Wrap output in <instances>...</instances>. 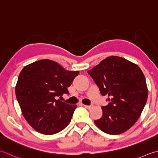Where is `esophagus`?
I'll list each match as a JSON object with an SVG mask.
<instances>
[{"label":"esophagus","mask_w":158,"mask_h":158,"mask_svg":"<svg viewBox=\"0 0 158 158\" xmlns=\"http://www.w3.org/2000/svg\"><path fill=\"white\" fill-rule=\"evenodd\" d=\"M84 106L86 109H90L91 108H92V107L94 106V105H83Z\"/></svg>","instance_id":"1"}]
</instances>
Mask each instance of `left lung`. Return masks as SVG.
I'll return each mask as SVG.
<instances>
[{
  "instance_id": "1",
  "label": "left lung",
  "mask_w": 158,
  "mask_h": 158,
  "mask_svg": "<svg viewBox=\"0 0 158 158\" xmlns=\"http://www.w3.org/2000/svg\"><path fill=\"white\" fill-rule=\"evenodd\" d=\"M102 96L109 101L102 116L94 121L102 132L119 135L139 119L147 102L145 77L138 65L119 56H110L88 71Z\"/></svg>"
}]
</instances>
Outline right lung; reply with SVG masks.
<instances>
[{
    "label": "right lung",
    "mask_w": 158,
    "mask_h": 158,
    "mask_svg": "<svg viewBox=\"0 0 158 158\" xmlns=\"http://www.w3.org/2000/svg\"><path fill=\"white\" fill-rule=\"evenodd\" d=\"M79 73L48 59L32 62L22 70L15 86L16 98L23 116L35 130L51 135L69 125L77 105L57 98L69 94L67 88Z\"/></svg>",
    "instance_id": "1"
}]
</instances>
